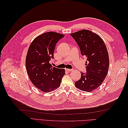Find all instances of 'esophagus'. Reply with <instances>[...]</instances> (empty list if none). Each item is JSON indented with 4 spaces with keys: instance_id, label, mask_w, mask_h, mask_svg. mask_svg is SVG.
Masks as SVG:
<instances>
[{
    "instance_id": "34e87169",
    "label": "esophagus",
    "mask_w": 128,
    "mask_h": 128,
    "mask_svg": "<svg viewBox=\"0 0 128 128\" xmlns=\"http://www.w3.org/2000/svg\"><path fill=\"white\" fill-rule=\"evenodd\" d=\"M65 70L67 72H71L72 70V69H65Z\"/></svg>"
}]
</instances>
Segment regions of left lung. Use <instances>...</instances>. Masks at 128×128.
<instances>
[{
	"instance_id": "8db88e82",
	"label": "left lung",
	"mask_w": 128,
	"mask_h": 128,
	"mask_svg": "<svg viewBox=\"0 0 128 128\" xmlns=\"http://www.w3.org/2000/svg\"><path fill=\"white\" fill-rule=\"evenodd\" d=\"M70 35L78 44L81 54L86 58V72L81 73L80 78L75 82L80 90L91 92L98 88L107 76L110 60L104 42L97 34L82 30Z\"/></svg>"
}]
</instances>
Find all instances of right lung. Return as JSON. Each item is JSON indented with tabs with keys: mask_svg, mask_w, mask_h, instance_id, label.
Segmentation results:
<instances>
[{
	"mask_svg": "<svg viewBox=\"0 0 128 128\" xmlns=\"http://www.w3.org/2000/svg\"><path fill=\"white\" fill-rule=\"evenodd\" d=\"M62 34L48 32L37 37L27 53L26 66L30 80L43 92H49L58 88L65 74L64 69L53 67L50 64L53 59L56 45Z\"/></svg>",
	"mask_w": 128,
	"mask_h": 128,
	"instance_id": "add662e5",
	"label": "right lung"
}]
</instances>
